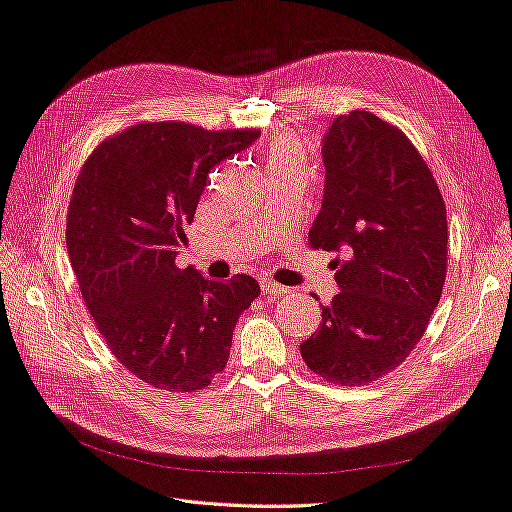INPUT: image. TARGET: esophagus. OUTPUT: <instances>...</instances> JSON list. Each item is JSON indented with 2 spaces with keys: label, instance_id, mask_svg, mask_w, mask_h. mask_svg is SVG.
Returning <instances> with one entry per match:
<instances>
[{
  "label": "esophagus",
  "instance_id": "34e87169",
  "mask_svg": "<svg viewBox=\"0 0 512 512\" xmlns=\"http://www.w3.org/2000/svg\"><path fill=\"white\" fill-rule=\"evenodd\" d=\"M260 288H262V295H267L271 299H280V297H284L288 293L286 286L273 282V280H267V278L260 280Z\"/></svg>",
  "mask_w": 512,
  "mask_h": 512
}]
</instances>
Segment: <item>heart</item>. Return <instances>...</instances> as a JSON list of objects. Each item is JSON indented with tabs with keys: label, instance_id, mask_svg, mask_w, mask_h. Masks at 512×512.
<instances>
[{
	"label": "heart",
	"instance_id": "b5f03b06",
	"mask_svg": "<svg viewBox=\"0 0 512 512\" xmlns=\"http://www.w3.org/2000/svg\"><path fill=\"white\" fill-rule=\"evenodd\" d=\"M265 163L271 178L303 176L310 174V161L297 137L280 133L273 135L265 148Z\"/></svg>",
	"mask_w": 512,
	"mask_h": 512
}]
</instances>
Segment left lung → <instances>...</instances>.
<instances>
[{
    "label": "left lung",
    "mask_w": 512,
    "mask_h": 512,
    "mask_svg": "<svg viewBox=\"0 0 512 512\" xmlns=\"http://www.w3.org/2000/svg\"><path fill=\"white\" fill-rule=\"evenodd\" d=\"M323 209L308 234L340 293L299 344L336 385H372L405 362L437 308L448 267L446 204L409 137L364 109L338 116L323 142Z\"/></svg>",
    "instance_id": "left-lung-1"
}]
</instances>
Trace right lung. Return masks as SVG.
<instances>
[{
	"instance_id": "1",
	"label": "right lung",
	"mask_w": 512,
	"mask_h": 512,
	"mask_svg": "<svg viewBox=\"0 0 512 512\" xmlns=\"http://www.w3.org/2000/svg\"><path fill=\"white\" fill-rule=\"evenodd\" d=\"M258 135L144 120L105 137L77 174L66 250L81 297L112 355L150 388H206L260 295L250 275L213 282L174 262L211 168Z\"/></svg>"
}]
</instances>
